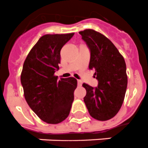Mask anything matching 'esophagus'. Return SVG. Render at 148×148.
I'll list each match as a JSON object with an SVG mask.
<instances>
[{
    "label": "esophagus",
    "instance_id": "34e87169",
    "mask_svg": "<svg viewBox=\"0 0 148 148\" xmlns=\"http://www.w3.org/2000/svg\"><path fill=\"white\" fill-rule=\"evenodd\" d=\"M81 84H82V81H80V80H77V85L81 86Z\"/></svg>",
    "mask_w": 148,
    "mask_h": 148
}]
</instances>
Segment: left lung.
<instances>
[{"label": "left lung", "mask_w": 148, "mask_h": 148, "mask_svg": "<svg viewBox=\"0 0 148 148\" xmlns=\"http://www.w3.org/2000/svg\"><path fill=\"white\" fill-rule=\"evenodd\" d=\"M90 50L89 69L95 70L98 85L84 83L87 94L84 101L93 118L108 121L121 108L127 85L123 56L108 38L92 29L79 32Z\"/></svg>", "instance_id": "left-lung-1"}]
</instances>
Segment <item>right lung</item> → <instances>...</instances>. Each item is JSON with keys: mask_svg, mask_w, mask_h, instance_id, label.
Segmentation results:
<instances>
[{"mask_svg": "<svg viewBox=\"0 0 148 148\" xmlns=\"http://www.w3.org/2000/svg\"><path fill=\"white\" fill-rule=\"evenodd\" d=\"M74 33L45 34L35 44L24 60L21 81L27 103L39 118L58 124L70 114L77 81L74 77L54 75L60 64V50Z\"/></svg>", "mask_w": 148, "mask_h": 148, "instance_id": "right-lung-1", "label": "right lung"}]
</instances>
